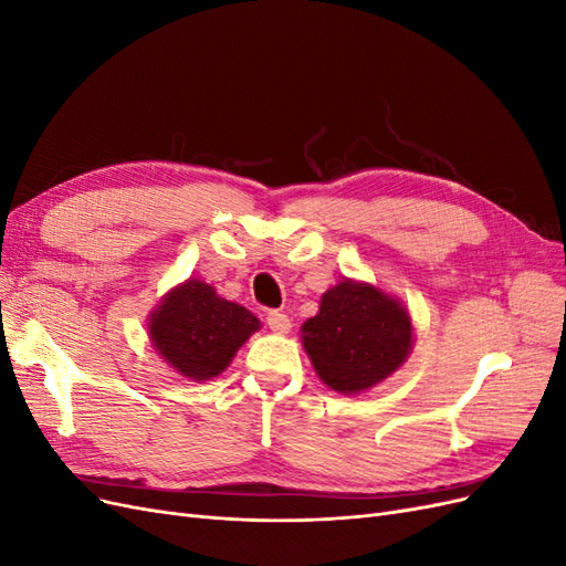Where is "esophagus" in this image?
Returning <instances> with one entry per match:
<instances>
[{"instance_id":"esophagus-1","label":"esophagus","mask_w":566,"mask_h":566,"mask_svg":"<svg viewBox=\"0 0 566 566\" xmlns=\"http://www.w3.org/2000/svg\"><path fill=\"white\" fill-rule=\"evenodd\" d=\"M266 325L279 335H287L290 328H293V323H290L287 314H283V312H269L266 314Z\"/></svg>"}]
</instances>
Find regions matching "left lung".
<instances>
[{"label": "left lung", "instance_id": "obj_1", "mask_svg": "<svg viewBox=\"0 0 566 566\" xmlns=\"http://www.w3.org/2000/svg\"><path fill=\"white\" fill-rule=\"evenodd\" d=\"M302 347L323 385L361 394L397 373L413 349V321L401 300L378 285L342 279L302 323Z\"/></svg>", "mask_w": 566, "mask_h": 566}]
</instances>
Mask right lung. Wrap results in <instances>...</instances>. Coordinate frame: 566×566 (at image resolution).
<instances>
[{
    "instance_id": "obj_1",
    "label": "right lung",
    "mask_w": 566,
    "mask_h": 566,
    "mask_svg": "<svg viewBox=\"0 0 566 566\" xmlns=\"http://www.w3.org/2000/svg\"><path fill=\"white\" fill-rule=\"evenodd\" d=\"M262 328L245 306L229 302L200 279L175 285L148 314V337L163 361L191 382L227 370L235 352Z\"/></svg>"
}]
</instances>
